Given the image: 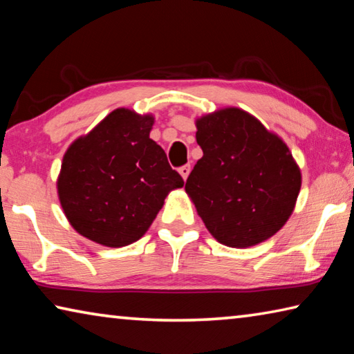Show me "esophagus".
Segmentation results:
<instances>
[{"instance_id":"1","label":"esophagus","mask_w":354,"mask_h":354,"mask_svg":"<svg viewBox=\"0 0 354 354\" xmlns=\"http://www.w3.org/2000/svg\"><path fill=\"white\" fill-rule=\"evenodd\" d=\"M189 173H190V165H183L181 169H179V175L183 176L184 181L189 178Z\"/></svg>"}]
</instances>
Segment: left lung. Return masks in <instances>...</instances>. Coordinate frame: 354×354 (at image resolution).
Returning a JSON list of instances; mask_svg holds the SVG:
<instances>
[{
	"mask_svg": "<svg viewBox=\"0 0 354 354\" xmlns=\"http://www.w3.org/2000/svg\"><path fill=\"white\" fill-rule=\"evenodd\" d=\"M203 158L185 194L215 241L250 248L286 225L301 189V170L281 137L241 107L195 120Z\"/></svg>",
	"mask_w": 354,
	"mask_h": 354,
	"instance_id": "8db88e82",
	"label": "left lung"
}]
</instances>
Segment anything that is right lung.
I'll return each mask as SVG.
<instances>
[{"instance_id": "1", "label": "right lung", "mask_w": 354, "mask_h": 354, "mask_svg": "<svg viewBox=\"0 0 354 354\" xmlns=\"http://www.w3.org/2000/svg\"><path fill=\"white\" fill-rule=\"evenodd\" d=\"M151 113L118 107L71 142L57 176L68 223L88 241L127 247L145 234L167 195L184 185L153 139Z\"/></svg>"}]
</instances>
